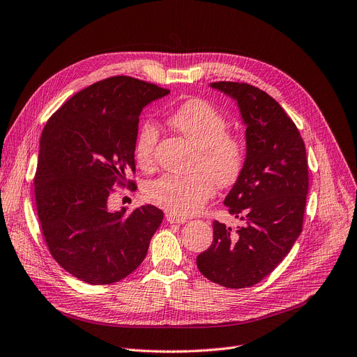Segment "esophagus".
I'll return each instance as SVG.
<instances>
[{
  "mask_svg": "<svg viewBox=\"0 0 357 357\" xmlns=\"http://www.w3.org/2000/svg\"><path fill=\"white\" fill-rule=\"evenodd\" d=\"M166 220H167L169 223H176V225L187 223V219H183V217H179V215H175V214H172V213H167V214H166Z\"/></svg>",
  "mask_w": 357,
  "mask_h": 357,
  "instance_id": "esophagus-1",
  "label": "esophagus"
}]
</instances>
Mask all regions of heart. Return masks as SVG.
Here are the masks:
<instances>
[{
	"label": "heart",
	"mask_w": 357,
	"mask_h": 357,
	"mask_svg": "<svg viewBox=\"0 0 357 357\" xmlns=\"http://www.w3.org/2000/svg\"><path fill=\"white\" fill-rule=\"evenodd\" d=\"M170 127L195 147L191 175L166 174L150 181L146 198L175 215H190L198 211L213 195L214 185L227 187L239 176L245 151L241 140L227 134V121L213 105L203 99H190L169 114ZM159 140V128L154 122L144 121L138 128L134 156L142 167L153 165V154Z\"/></svg>",
	"instance_id": "1"
}]
</instances>
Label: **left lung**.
<instances>
[{
    "label": "left lung",
    "instance_id": "left-lung-1",
    "mask_svg": "<svg viewBox=\"0 0 357 357\" xmlns=\"http://www.w3.org/2000/svg\"><path fill=\"white\" fill-rule=\"evenodd\" d=\"M211 89L238 103L245 123V160L225 206L242 227L213 223V243L197 257L208 280L245 289L267 277L302 231L307 195V160L293 121L266 91L251 84L219 82Z\"/></svg>",
    "mask_w": 357,
    "mask_h": 357
}]
</instances>
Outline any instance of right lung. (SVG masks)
<instances>
[{
	"label": "right lung",
	"instance_id": "obj_1",
	"mask_svg": "<svg viewBox=\"0 0 357 357\" xmlns=\"http://www.w3.org/2000/svg\"><path fill=\"white\" fill-rule=\"evenodd\" d=\"M169 93L111 77L68 99L42 131L35 176L39 222L55 261L84 283L111 284L131 274L163 220L151 204L127 214L123 207L109 210L107 201L135 170L138 118Z\"/></svg>",
	"mask_w": 357,
	"mask_h": 357
}]
</instances>
